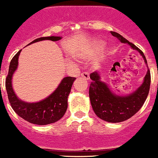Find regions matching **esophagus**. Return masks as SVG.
I'll list each match as a JSON object with an SVG mask.
<instances>
[{
  "label": "esophagus",
  "instance_id": "esophagus-1",
  "mask_svg": "<svg viewBox=\"0 0 158 158\" xmlns=\"http://www.w3.org/2000/svg\"><path fill=\"white\" fill-rule=\"evenodd\" d=\"M81 76L82 77H84V78L86 79V80H89V78H90V76H89V74L87 72H86V71H84V72L81 73Z\"/></svg>",
  "mask_w": 158,
  "mask_h": 158
}]
</instances>
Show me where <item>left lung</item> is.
Here are the masks:
<instances>
[{"label":"left lung","mask_w":158,"mask_h":158,"mask_svg":"<svg viewBox=\"0 0 158 158\" xmlns=\"http://www.w3.org/2000/svg\"><path fill=\"white\" fill-rule=\"evenodd\" d=\"M110 33L121 43L127 44L133 50L138 51L148 66L144 54L137 47L118 33L114 31ZM90 78L91 83L89 88V97L92 108L98 118L110 123L122 122L134 116L146 101L151 85V73L148 68L141 85L132 93L124 96L114 93L107 83L101 81L99 71L91 73Z\"/></svg>","instance_id":"8db88e82"}]
</instances>
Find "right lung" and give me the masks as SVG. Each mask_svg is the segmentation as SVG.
<instances>
[{
  "label": "right lung",
  "mask_w": 158,
  "mask_h": 158,
  "mask_svg": "<svg viewBox=\"0 0 158 158\" xmlns=\"http://www.w3.org/2000/svg\"><path fill=\"white\" fill-rule=\"evenodd\" d=\"M61 38L60 36L40 37L35 39L27 45L44 40L57 41ZM21 51V50L12 58L9 66L8 75L6 78V90L10 105L18 116L31 124L47 125L55 123L59 121L66 112L68 108V95L76 78L72 77H64L55 90L41 101L33 103L22 101L17 96L12 86V77L18 69V57Z\"/></svg>",
  "instance_id": "obj_1"
}]
</instances>
